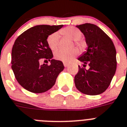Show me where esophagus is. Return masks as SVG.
Instances as JSON below:
<instances>
[{
	"instance_id": "34e87169",
	"label": "esophagus",
	"mask_w": 127,
	"mask_h": 127,
	"mask_svg": "<svg viewBox=\"0 0 127 127\" xmlns=\"http://www.w3.org/2000/svg\"><path fill=\"white\" fill-rule=\"evenodd\" d=\"M63 64H64V67H67L68 66V63L63 62Z\"/></svg>"
}]
</instances>
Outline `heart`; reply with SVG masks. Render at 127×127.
<instances>
[{
    "label": "heart",
    "instance_id": "heart-1",
    "mask_svg": "<svg viewBox=\"0 0 127 127\" xmlns=\"http://www.w3.org/2000/svg\"><path fill=\"white\" fill-rule=\"evenodd\" d=\"M61 34L74 41L75 44L79 48L84 47V43L80 40L82 32L79 29L73 27H67L60 31ZM59 42V34L57 32L52 33L47 37V43L50 50L54 51L58 48ZM79 51L77 48H73L70 50H57L54 53V57L57 60L63 62H70L78 55Z\"/></svg>",
    "mask_w": 127,
    "mask_h": 127
}]
</instances>
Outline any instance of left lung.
I'll list each match as a JSON object with an SVG mask.
<instances>
[{"label": "left lung", "mask_w": 127, "mask_h": 127, "mask_svg": "<svg viewBox=\"0 0 127 127\" xmlns=\"http://www.w3.org/2000/svg\"><path fill=\"white\" fill-rule=\"evenodd\" d=\"M84 34L88 46L86 53L78 58L89 70L79 66L75 76L77 89L84 94L97 95L109 86L116 70V51L112 41L96 25L84 24L77 25Z\"/></svg>", "instance_id": "obj_1"}]
</instances>
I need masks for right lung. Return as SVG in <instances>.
<instances>
[{
	"label": "right lung",
	"instance_id": "obj_1",
	"mask_svg": "<svg viewBox=\"0 0 127 127\" xmlns=\"http://www.w3.org/2000/svg\"><path fill=\"white\" fill-rule=\"evenodd\" d=\"M63 25H39L29 29L15 40L11 52V68L15 78L27 91L41 93L56 83L64 70L62 61L52 59L53 54L47 43V37ZM51 64L40 65L41 60Z\"/></svg>",
	"mask_w": 127,
	"mask_h": 127
}]
</instances>
